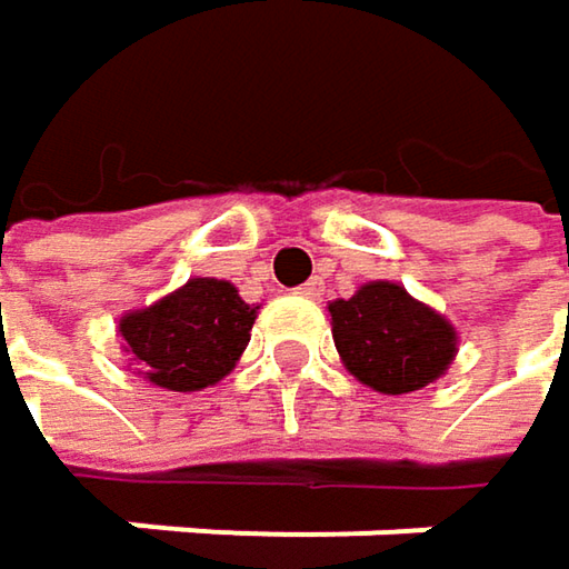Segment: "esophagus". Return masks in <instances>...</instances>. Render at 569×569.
Masks as SVG:
<instances>
[{"instance_id": "esophagus-1", "label": "esophagus", "mask_w": 569, "mask_h": 569, "mask_svg": "<svg viewBox=\"0 0 569 569\" xmlns=\"http://www.w3.org/2000/svg\"><path fill=\"white\" fill-rule=\"evenodd\" d=\"M322 289H326V286H322V280L316 277V280H309V283L299 286V296H306V299H319V296H322Z\"/></svg>"}]
</instances>
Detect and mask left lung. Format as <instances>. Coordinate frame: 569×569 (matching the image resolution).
<instances>
[{"label": "left lung", "mask_w": 569, "mask_h": 569, "mask_svg": "<svg viewBox=\"0 0 569 569\" xmlns=\"http://www.w3.org/2000/svg\"><path fill=\"white\" fill-rule=\"evenodd\" d=\"M329 316L342 366L382 396L431 386L458 352L455 326L389 280L359 286L349 299H332Z\"/></svg>", "instance_id": "left-lung-1"}]
</instances>
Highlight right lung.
Wrapping results in <instances>:
<instances>
[{
	"label": "right lung",
	"instance_id": "add662e5",
	"mask_svg": "<svg viewBox=\"0 0 569 569\" xmlns=\"http://www.w3.org/2000/svg\"><path fill=\"white\" fill-rule=\"evenodd\" d=\"M257 309L233 283L193 277L154 306L124 312L118 332L138 376L168 392H200L240 362Z\"/></svg>",
	"mask_w": 569,
	"mask_h": 569
}]
</instances>
